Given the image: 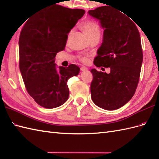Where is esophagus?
Here are the masks:
<instances>
[{"label":"esophagus","instance_id":"1","mask_svg":"<svg viewBox=\"0 0 159 159\" xmlns=\"http://www.w3.org/2000/svg\"><path fill=\"white\" fill-rule=\"evenodd\" d=\"M87 70H88V69H87L86 67H80V70L83 71V72H85V71H87Z\"/></svg>","mask_w":159,"mask_h":159}]
</instances>
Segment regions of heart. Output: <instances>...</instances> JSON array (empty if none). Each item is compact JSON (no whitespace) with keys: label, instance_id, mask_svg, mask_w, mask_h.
<instances>
[{"label":"heart","instance_id":"b5f03b06","mask_svg":"<svg viewBox=\"0 0 159 159\" xmlns=\"http://www.w3.org/2000/svg\"><path fill=\"white\" fill-rule=\"evenodd\" d=\"M83 31H85V33L87 34V35L88 36L89 38H92L93 36L96 35H100V27L98 23L94 21H87L85 22L83 25ZM72 31H70V35L72 34ZM81 61L84 63H87L88 61V59L87 57H83L81 58Z\"/></svg>","mask_w":159,"mask_h":159}]
</instances>
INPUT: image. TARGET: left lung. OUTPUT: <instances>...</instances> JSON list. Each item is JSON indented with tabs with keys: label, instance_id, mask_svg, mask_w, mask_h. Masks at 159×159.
Masks as SVG:
<instances>
[{
	"label": "left lung",
	"instance_id": "obj_1",
	"mask_svg": "<svg viewBox=\"0 0 159 159\" xmlns=\"http://www.w3.org/2000/svg\"><path fill=\"white\" fill-rule=\"evenodd\" d=\"M88 13L99 20L104 29L102 43L93 63L96 67L111 69L109 74L91 70V96L98 107L116 110L132 98L139 83L143 62L139 32L120 10L102 6Z\"/></svg>",
	"mask_w": 159,
	"mask_h": 159
}]
</instances>
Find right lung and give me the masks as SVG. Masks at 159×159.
<instances>
[{
    "instance_id": "obj_1",
    "label": "right lung",
    "mask_w": 159,
    "mask_h": 159,
    "mask_svg": "<svg viewBox=\"0 0 159 159\" xmlns=\"http://www.w3.org/2000/svg\"><path fill=\"white\" fill-rule=\"evenodd\" d=\"M85 12L55 5L23 26L19 38L20 70L29 94L40 106L53 109L68 98L67 80L77 76L80 68L74 64L57 67L55 57L65 48L67 34Z\"/></svg>"
}]
</instances>
